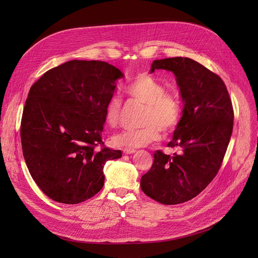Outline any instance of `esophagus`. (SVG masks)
I'll return each mask as SVG.
<instances>
[{"instance_id": "1", "label": "esophagus", "mask_w": 258, "mask_h": 258, "mask_svg": "<svg viewBox=\"0 0 258 258\" xmlns=\"http://www.w3.org/2000/svg\"><path fill=\"white\" fill-rule=\"evenodd\" d=\"M133 153H135V150H123V154L124 155H130V154H133Z\"/></svg>"}]
</instances>
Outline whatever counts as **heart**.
Here are the masks:
<instances>
[{
	"instance_id": "obj_1",
	"label": "heart",
	"mask_w": 258,
	"mask_h": 258,
	"mask_svg": "<svg viewBox=\"0 0 258 258\" xmlns=\"http://www.w3.org/2000/svg\"><path fill=\"white\" fill-rule=\"evenodd\" d=\"M128 96L143 104L142 127L124 130L112 138L115 146L134 150L154 143L161 138V130L166 134L173 132L182 117V100L177 93L165 91L159 80L148 74L135 77L125 87ZM122 111V99L119 95H113L107 100L104 108V119L111 127L118 125Z\"/></svg>"
}]
</instances>
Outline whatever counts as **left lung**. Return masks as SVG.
Segmentation results:
<instances>
[{"label": "left lung", "instance_id": "left-lung-1", "mask_svg": "<svg viewBox=\"0 0 258 258\" xmlns=\"http://www.w3.org/2000/svg\"><path fill=\"white\" fill-rule=\"evenodd\" d=\"M157 69L173 72L184 101L183 116L167 146L172 156L157 151L141 178L142 191L164 205L196 198L218 174L231 138L234 112L223 79L187 57L157 59Z\"/></svg>", "mask_w": 258, "mask_h": 258}]
</instances>
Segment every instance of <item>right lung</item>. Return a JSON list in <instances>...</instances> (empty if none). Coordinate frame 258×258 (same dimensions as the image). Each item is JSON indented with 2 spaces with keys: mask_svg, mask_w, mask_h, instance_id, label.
Returning <instances> with one entry per match:
<instances>
[{
  "mask_svg": "<svg viewBox=\"0 0 258 258\" xmlns=\"http://www.w3.org/2000/svg\"><path fill=\"white\" fill-rule=\"evenodd\" d=\"M123 77L100 60H69L30 88L21 142L32 179L47 197L78 204L101 190L105 162L121 158L102 142L104 108Z\"/></svg>",
  "mask_w": 258,
  "mask_h": 258,
  "instance_id": "obj_1",
  "label": "right lung"
}]
</instances>
